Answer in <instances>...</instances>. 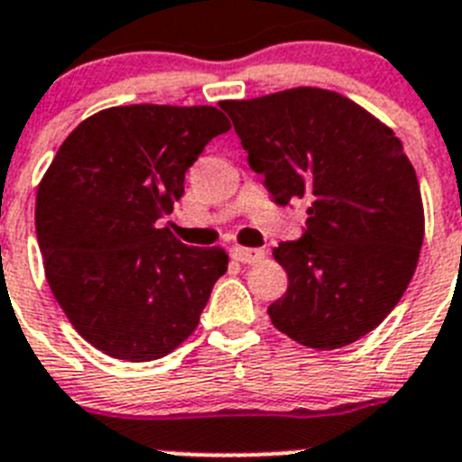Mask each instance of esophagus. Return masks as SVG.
Wrapping results in <instances>:
<instances>
[{
	"label": "esophagus",
	"mask_w": 462,
	"mask_h": 462,
	"mask_svg": "<svg viewBox=\"0 0 462 462\" xmlns=\"http://www.w3.org/2000/svg\"><path fill=\"white\" fill-rule=\"evenodd\" d=\"M230 255L235 257L241 264H257L267 257V251L264 248H244V246H232Z\"/></svg>",
	"instance_id": "obj_1"
}]
</instances>
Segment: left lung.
Instances as JSON below:
<instances>
[{"label":"left lung","mask_w":462,"mask_h":462,"mask_svg":"<svg viewBox=\"0 0 462 462\" xmlns=\"http://www.w3.org/2000/svg\"><path fill=\"white\" fill-rule=\"evenodd\" d=\"M221 107L273 202H309L303 235L273 248L288 292L269 306L272 324L315 350L355 343L401 301L423 244L421 190L401 140L315 87Z\"/></svg>","instance_id":"left-lung-1"}]
</instances>
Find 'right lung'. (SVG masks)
Here are the masks:
<instances>
[{"instance_id":"add662e5","label":"right lung","mask_w":462,"mask_h":462,"mask_svg":"<svg viewBox=\"0 0 462 462\" xmlns=\"http://www.w3.org/2000/svg\"><path fill=\"white\" fill-rule=\"evenodd\" d=\"M230 122L209 106H119L70 133L36 195L50 290L106 355L152 361L195 331L223 248L181 244L156 221L184 195L202 149Z\"/></svg>"}]
</instances>
